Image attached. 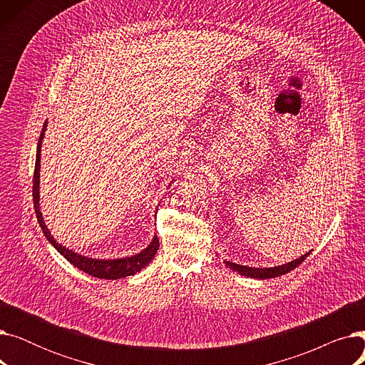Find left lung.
I'll use <instances>...</instances> for the list:
<instances>
[{
	"mask_svg": "<svg viewBox=\"0 0 365 365\" xmlns=\"http://www.w3.org/2000/svg\"><path fill=\"white\" fill-rule=\"evenodd\" d=\"M311 253H312V250L302 255L300 257H297L292 262H287L284 264H278V266H272V267H253V266H247V264H238V263H234L231 260H225V264L229 267V269L238 272L242 277L256 278V279H267V278H277V277H281L284 274H289L290 271L294 269V267H297L306 257H308Z\"/></svg>",
	"mask_w": 365,
	"mask_h": 365,
	"instance_id": "1",
	"label": "left lung"
}]
</instances>
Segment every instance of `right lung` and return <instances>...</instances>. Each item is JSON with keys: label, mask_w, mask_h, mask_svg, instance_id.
<instances>
[{"label": "right lung", "mask_w": 365, "mask_h": 365, "mask_svg": "<svg viewBox=\"0 0 365 365\" xmlns=\"http://www.w3.org/2000/svg\"><path fill=\"white\" fill-rule=\"evenodd\" d=\"M47 121L44 123L43 131L40 134V140H38L36 145V158H35V173H34V187H32V197H34V208H35V215L38 219V223H40L43 234L48 240V242L59 252L69 263H72L75 267H78L80 271L101 278V279H121L127 278L131 275H136L140 272L143 267L149 264V262L155 257L158 247H160V240L157 235H153L152 241L148 244L146 248H143L142 252L127 256V257H118V259H93L88 256H84L81 253H75L73 250H69L65 245H62L59 241H56V238L51 235L50 229L46 225V220L41 213V204H40V170H41V146L44 140V134L47 130ZM175 182L173 179L170 185ZM168 185V186H170Z\"/></svg>", "instance_id": "obj_1"}]
</instances>
